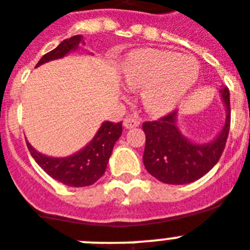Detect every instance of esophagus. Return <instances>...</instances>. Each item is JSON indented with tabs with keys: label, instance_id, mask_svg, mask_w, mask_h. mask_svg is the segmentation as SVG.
Returning <instances> with one entry per match:
<instances>
[{
	"label": "esophagus",
	"instance_id": "esophagus-1",
	"mask_svg": "<svg viewBox=\"0 0 250 250\" xmlns=\"http://www.w3.org/2000/svg\"><path fill=\"white\" fill-rule=\"evenodd\" d=\"M140 123H142V120H140L139 117L129 116L124 120V126L126 127V129H133V127L139 126Z\"/></svg>",
	"mask_w": 250,
	"mask_h": 250
}]
</instances>
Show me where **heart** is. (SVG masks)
I'll list each match as a JSON object with an SVG mask.
<instances>
[{
  "instance_id": "obj_1",
  "label": "heart",
  "mask_w": 250,
  "mask_h": 250,
  "mask_svg": "<svg viewBox=\"0 0 250 250\" xmlns=\"http://www.w3.org/2000/svg\"><path fill=\"white\" fill-rule=\"evenodd\" d=\"M124 82L142 88V102L151 115H164L178 106L196 86L200 64L176 52L140 49L130 53L123 64Z\"/></svg>"
}]
</instances>
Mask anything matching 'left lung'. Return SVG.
<instances>
[{"label": "left lung", "instance_id": "8db88e82", "mask_svg": "<svg viewBox=\"0 0 250 250\" xmlns=\"http://www.w3.org/2000/svg\"><path fill=\"white\" fill-rule=\"evenodd\" d=\"M219 92L227 116L221 131L211 142L196 143L183 135L177 124L178 111L143 124L146 133L143 162L151 176L168 185H186L201 178L219 162L230 129L229 89L223 87Z\"/></svg>", "mask_w": 250, "mask_h": 250}]
</instances>
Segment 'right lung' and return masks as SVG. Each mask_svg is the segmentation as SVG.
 <instances>
[{
	"label": "right lung",
	"mask_w": 250,
	"mask_h": 250,
	"mask_svg": "<svg viewBox=\"0 0 250 250\" xmlns=\"http://www.w3.org/2000/svg\"><path fill=\"white\" fill-rule=\"evenodd\" d=\"M81 42H83L82 35H74L69 39L63 40L52 52L42 55L35 68L50 61L64 58L70 52H76L78 50ZM121 134H123L121 121L116 124L104 121L92 140L84 148L76 151L74 154L63 158L48 157L35 150V148H33L29 142H26V144L30 154L33 155L36 163L52 178L65 186L86 187L93 185L104 176L115 143L120 138Z\"/></svg>",
	"instance_id": "obj_1"
}]
</instances>
